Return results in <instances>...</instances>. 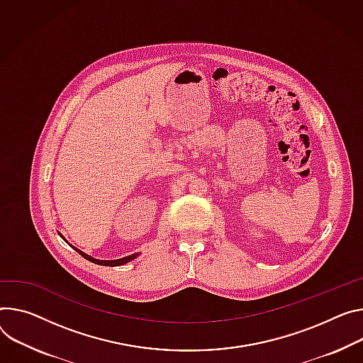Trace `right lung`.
<instances>
[{
  "label": "right lung",
  "instance_id": "1",
  "mask_svg": "<svg viewBox=\"0 0 363 363\" xmlns=\"http://www.w3.org/2000/svg\"><path fill=\"white\" fill-rule=\"evenodd\" d=\"M82 257H85L86 260H89V262H94V263H96V265H103V267H120V265H124V263H127V262H130V260H133L136 256H138V253H135V255H130V256H125V257H121V259H114V260H100V259H94V257H91V256H88L86 253H84V252H81L79 249H77V247H74Z\"/></svg>",
  "mask_w": 363,
  "mask_h": 363
}]
</instances>
